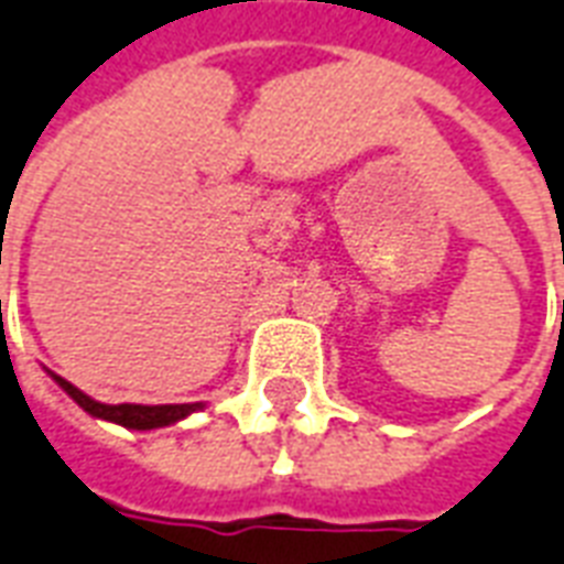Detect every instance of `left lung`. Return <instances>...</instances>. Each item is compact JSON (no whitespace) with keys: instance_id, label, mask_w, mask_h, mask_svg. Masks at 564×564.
<instances>
[{"instance_id":"left-lung-1","label":"left lung","mask_w":564,"mask_h":564,"mask_svg":"<svg viewBox=\"0 0 564 564\" xmlns=\"http://www.w3.org/2000/svg\"><path fill=\"white\" fill-rule=\"evenodd\" d=\"M562 308H564V303H562Z\"/></svg>"}]
</instances>
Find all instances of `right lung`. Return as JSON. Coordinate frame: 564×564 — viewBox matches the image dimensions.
I'll return each instance as SVG.
<instances>
[{
    "label": "right lung",
    "mask_w": 564,
    "mask_h": 564,
    "mask_svg": "<svg viewBox=\"0 0 564 564\" xmlns=\"http://www.w3.org/2000/svg\"><path fill=\"white\" fill-rule=\"evenodd\" d=\"M55 382H58L64 391H67L73 400H76L82 409H85L90 417H99V421H111L120 423L126 430H161V426H170V423L182 421L191 412H199L205 409V403H182V405H134V403H120V405H108V403H96L87 394H82L76 386H69L67 379L58 377L46 370Z\"/></svg>",
    "instance_id": "right-lung-1"
}]
</instances>
